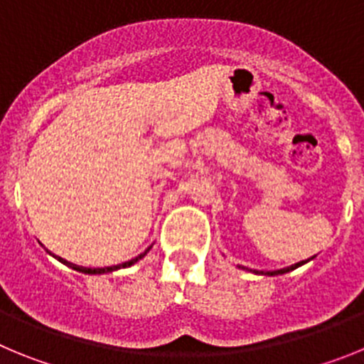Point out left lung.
Instances as JSON below:
<instances>
[{
  "label": "left lung",
  "instance_id": "obj_1",
  "mask_svg": "<svg viewBox=\"0 0 364 364\" xmlns=\"http://www.w3.org/2000/svg\"><path fill=\"white\" fill-rule=\"evenodd\" d=\"M304 262H306V260H302V262H297V264H294V266H288V268L275 269V272H257V269H253V273H260V275H282V273H288V272H291V269L299 268V266H302V264H304ZM239 268L246 269V268H244V266H239Z\"/></svg>",
  "mask_w": 364,
  "mask_h": 364
}]
</instances>
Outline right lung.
Masks as SVG:
<instances>
[{
    "instance_id": "add662e5",
    "label": "right lung",
    "mask_w": 364,
    "mask_h": 364,
    "mask_svg": "<svg viewBox=\"0 0 364 364\" xmlns=\"http://www.w3.org/2000/svg\"><path fill=\"white\" fill-rule=\"evenodd\" d=\"M147 252H149V247H147V250L144 253H140V255H138V257H134V259L127 260V262H122V264H117V266H109V268H83V266L73 264V262H69V260L62 259V257H56V259L60 260V262H63V264H65V266H69V268L76 269V272L89 273V275H100V273H111V272H114V269H120V268H129V266H133L134 262H138V260L142 259V257L146 255Z\"/></svg>"
}]
</instances>
